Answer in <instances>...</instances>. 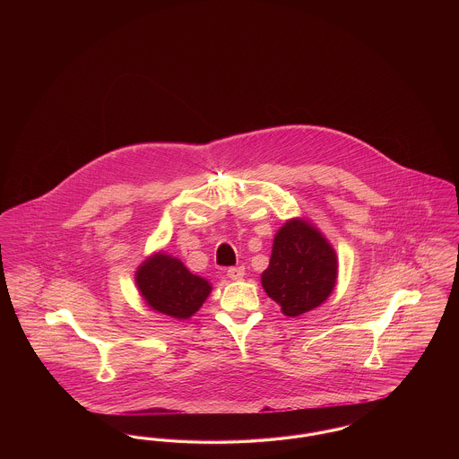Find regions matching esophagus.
<instances>
[{
	"mask_svg": "<svg viewBox=\"0 0 459 459\" xmlns=\"http://www.w3.org/2000/svg\"><path fill=\"white\" fill-rule=\"evenodd\" d=\"M227 275H229V279H232V281H240V279L244 277V268H242V266H230V268L227 270Z\"/></svg>",
	"mask_w": 459,
	"mask_h": 459,
	"instance_id": "1",
	"label": "esophagus"
}]
</instances>
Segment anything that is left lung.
I'll return each instance as SVG.
<instances>
[{
	"label": "left lung",
	"mask_w": 459,
	"mask_h": 459,
	"mask_svg": "<svg viewBox=\"0 0 459 459\" xmlns=\"http://www.w3.org/2000/svg\"><path fill=\"white\" fill-rule=\"evenodd\" d=\"M337 282V255L307 220H287L273 239L270 264L262 273L268 298L287 316L322 305Z\"/></svg>",
	"instance_id": "obj_1"
}]
</instances>
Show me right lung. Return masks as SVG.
<instances>
[{
  "instance_id": "1",
  "label": "right lung",
  "mask_w": 459,
  "mask_h": 459,
  "mask_svg": "<svg viewBox=\"0 0 459 459\" xmlns=\"http://www.w3.org/2000/svg\"><path fill=\"white\" fill-rule=\"evenodd\" d=\"M135 284L150 307L177 320L191 318L212 292L206 279L165 253H154L137 268Z\"/></svg>"
}]
</instances>
